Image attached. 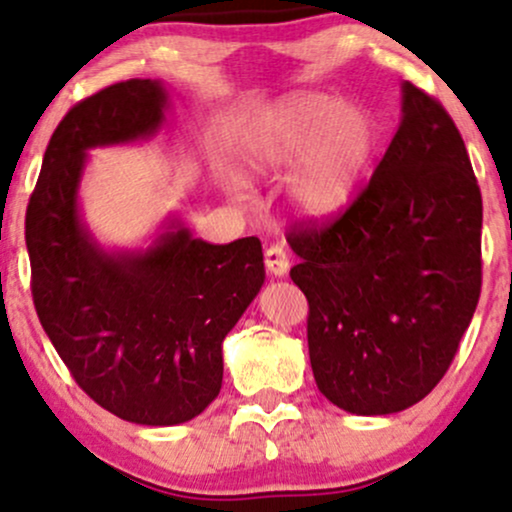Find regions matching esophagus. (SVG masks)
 I'll return each mask as SVG.
<instances>
[{
    "instance_id": "1",
    "label": "esophagus",
    "mask_w": 512,
    "mask_h": 512,
    "mask_svg": "<svg viewBox=\"0 0 512 512\" xmlns=\"http://www.w3.org/2000/svg\"><path fill=\"white\" fill-rule=\"evenodd\" d=\"M264 267H267V272L272 276L289 274L291 262H289V255H286V250L279 248V245L267 248V252H264Z\"/></svg>"
}]
</instances>
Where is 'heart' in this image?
Instances as JSON below:
<instances>
[{
    "label": "heart",
    "instance_id": "b5f03b06",
    "mask_svg": "<svg viewBox=\"0 0 512 512\" xmlns=\"http://www.w3.org/2000/svg\"><path fill=\"white\" fill-rule=\"evenodd\" d=\"M380 142L378 120L366 103L332 93H293L262 110L240 134V161L255 178L289 173V202L305 221L342 216L358 195ZM245 197V182H228Z\"/></svg>",
    "mask_w": 512,
    "mask_h": 512
}]
</instances>
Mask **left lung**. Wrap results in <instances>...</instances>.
Here are the masks:
<instances>
[{
  "label": "left lung",
  "instance_id": "left-lung-1",
  "mask_svg": "<svg viewBox=\"0 0 512 512\" xmlns=\"http://www.w3.org/2000/svg\"><path fill=\"white\" fill-rule=\"evenodd\" d=\"M289 245L322 395L358 416L421 402L481 293V192L443 105L404 81L402 120L373 178L337 221L293 228Z\"/></svg>",
  "mask_w": 512,
  "mask_h": 512
}]
</instances>
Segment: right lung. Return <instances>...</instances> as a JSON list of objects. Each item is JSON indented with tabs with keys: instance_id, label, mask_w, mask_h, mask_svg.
<instances>
[{
	"instance_id": "right-lung-1",
	"label": "right lung",
	"mask_w": 512,
	"mask_h": 512,
	"mask_svg": "<svg viewBox=\"0 0 512 512\" xmlns=\"http://www.w3.org/2000/svg\"><path fill=\"white\" fill-rule=\"evenodd\" d=\"M170 93L129 79L76 103L52 134L26 211L40 325L81 390L110 414L175 426L214 402L221 344L264 284L260 238L211 245L168 219L149 248L105 250L79 187L88 151L154 137Z\"/></svg>"
}]
</instances>
